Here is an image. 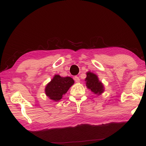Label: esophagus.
<instances>
[{
	"label": "esophagus",
	"mask_w": 146,
	"mask_h": 146,
	"mask_svg": "<svg viewBox=\"0 0 146 146\" xmlns=\"http://www.w3.org/2000/svg\"><path fill=\"white\" fill-rule=\"evenodd\" d=\"M74 81H76V83H79L80 82V78H79V77L78 76H75L74 77Z\"/></svg>",
	"instance_id": "esophagus-1"
}]
</instances>
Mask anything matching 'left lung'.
Wrapping results in <instances>:
<instances>
[{"mask_svg":"<svg viewBox=\"0 0 146 146\" xmlns=\"http://www.w3.org/2000/svg\"><path fill=\"white\" fill-rule=\"evenodd\" d=\"M86 87L96 95H101L104 91L103 84L98 78V75L91 72L86 73L85 78Z\"/></svg>","mask_w":146,"mask_h":146,"instance_id":"obj_1","label":"left lung"}]
</instances>
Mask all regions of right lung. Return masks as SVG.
Returning a JSON list of instances; mask_svg holds the SVG:
<instances>
[{
	"instance_id": "right-lung-1",
	"label": "right lung",
	"mask_w": 146,
	"mask_h": 146,
	"mask_svg": "<svg viewBox=\"0 0 146 146\" xmlns=\"http://www.w3.org/2000/svg\"><path fill=\"white\" fill-rule=\"evenodd\" d=\"M74 83L73 79L71 77H62L59 74H55L52 80L45 86L46 96L51 100L58 101Z\"/></svg>"
}]
</instances>
